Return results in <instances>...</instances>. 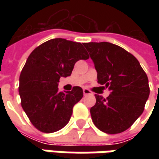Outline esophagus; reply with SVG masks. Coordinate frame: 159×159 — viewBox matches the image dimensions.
I'll list each match as a JSON object with an SVG mask.
<instances>
[{
  "mask_svg": "<svg viewBox=\"0 0 159 159\" xmlns=\"http://www.w3.org/2000/svg\"><path fill=\"white\" fill-rule=\"evenodd\" d=\"M83 94L84 95H92V92L88 89H83Z\"/></svg>",
  "mask_w": 159,
  "mask_h": 159,
  "instance_id": "1",
  "label": "esophagus"
}]
</instances>
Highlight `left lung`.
Instances as JSON below:
<instances>
[{
	"label": "left lung",
	"mask_w": 159,
	"mask_h": 159,
	"mask_svg": "<svg viewBox=\"0 0 159 159\" xmlns=\"http://www.w3.org/2000/svg\"><path fill=\"white\" fill-rule=\"evenodd\" d=\"M84 46L95 64L97 83L111 90L106 99L95 95L92 120L106 134L125 131L143 112L150 95L147 74L137 59L118 45L89 42Z\"/></svg>",
	"instance_id": "left-lung-1"
}]
</instances>
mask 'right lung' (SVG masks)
Returning <instances> with one entry per match:
<instances>
[{"mask_svg": "<svg viewBox=\"0 0 159 159\" xmlns=\"http://www.w3.org/2000/svg\"><path fill=\"white\" fill-rule=\"evenodd\" d=\"M89 56L84 44L65 39H52L34 48L19 77L21 105L34 127L43 133H54L67 125L72 108L83 97L80 87L59 92L61 77L71 74L79 60Z\"/></svg>", "mask_w": 159, "mask_h": 159, "instance_id": "right-lung-1", "label": "right lung"}]
</instances>
